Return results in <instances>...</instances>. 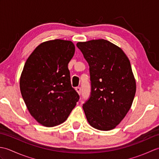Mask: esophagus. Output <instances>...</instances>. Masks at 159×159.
I'll return each instance as SVG.
<instances>
[{"mask_svg": "<svg viewBox=\"0 0 159 159\" xmlns=\"http://www.w3.org/2000/svg\"><path fill=\"white\" fill-rule=\"evenodd\" d=\"M75 89H76V91L77 92V93L79 94V95H80V93H81V89H80V87H76L75 88Z\"/></svg>", "mask_w": 159, "mask_h": 159, "instance_id": "esophagus-1", "label": "esophagus"}]
</instances>
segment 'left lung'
Instances as JSON below:
<instances>
[{
    "mask_svg": "<svg viewBox=\"0 0 159 159\" xmlns=\"http://www.w3.org/2000/svg\"><path fill=\"white\" fill-rule=\"evenodd\" d=\"M89 63L92 91L83 108L93 128L111 130L126 116L136 92L130 61L120 47L106 39L78 42Z\"/></svg>",
    "mask_w": 159,
    "mask_h": 159,
    "instance_id": "8db88e82",
    "label": "left lung"
}]
</instances>
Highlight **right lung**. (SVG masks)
I'll use <instances>...</instances> for the list:
<instances>
[{
    "label": "right lung",
    "mask_w": 159,
    "mask_h": 159,
    "mask_svg": "<svg viewBox=\"0 0 159 159\" xmlns=\"http://www.w3.org/2000/svg\"><path fill=\"white\" fill-rule=\"evenodd\" d=\"M74 52L71 41L50 40L40 43L24 66L20 79L22 96L31 116L46 127L64 122L79 100L67 67Z\"/></svg>",
    "instance_id": "add662e5"
}]
</instances>
